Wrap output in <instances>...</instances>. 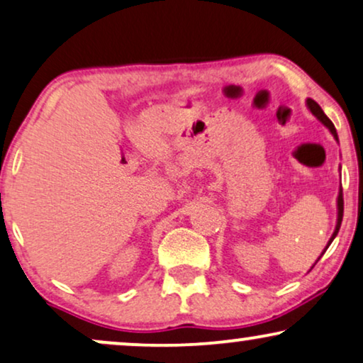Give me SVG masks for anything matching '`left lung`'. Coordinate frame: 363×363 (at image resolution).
<instances>
[{
	"label": "left lung",
	"mask_w": 363,
	"mask_h": 363,
	"mask_svg": "<svg viewBox=\"0 0 363 363\" xmlns=\"http://www.w3.org/2000/svg\"><path fill=\"white\" fill-rule=\"evenodd\" d=\"M307 106H308V109H311V113H312L313 116H315V118H317L318 121H320V123H322L323 125H325V128H328V131L332 133V136L335 138L337 141H339V136H337V131H335V125H333L332 121L327 118L325 113H323L320 106H318L313 99H307ZM342 217H344V194H342V186H340L339 197H337V225H335V230H333L330 240H328L327 247L323 249V252H325V250L328 249V245L332 244V240L335 239V235L339 234V229H340V224H342ZM323 252H322V254H323ZM320 257H322V255H320ZM320 257H318V259H320ZM318 259H317V262H318ZM317 262H315V264H317ZM315 264H313V265H315Z\"/></svg>",
	"instance_id": "left-lung-1"
}]
</instances>
